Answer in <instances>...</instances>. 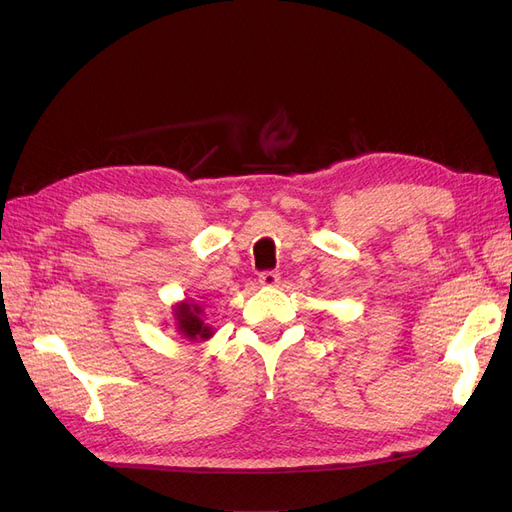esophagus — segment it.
I'll list each match as a JSON object with an SVG mask.
<instances>
[{
  "label": "esophagus",
  "mask_w": 512,
  "mask_h": 512,
  "mask_svg": "<svg viewBox=\"0 0 512 512\" xmlns=\"http://www.w3.org/2000/svg\"><path fill=\"white\" fill-rule=\"evenodd\" d=\"M258 282H260L262 288H275V286H280V273H275V271L260 273Z\"/></svg>",
  "instance_id": "1"
}]
</instances>
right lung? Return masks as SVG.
I'll return each mask as SVG.
<instances>
[{
	"instance_id": "add662e5",
	"label": "right lung",
	"mask_w": 512,
	"mask_h": 512,
	"mask_svg": "<svg viewBox=\"0 0 512 512\" xmlns=\"http://www.w3.org/2000/svg\"><path fill=\"white\" fill-rule=\"evenodd\" d=\"M175 316V329L177 333L188 339V342H205V339L213 337L211 324L205 322V305L194 299H183L173 305Z\"/></svg>"
}]
</instances>
